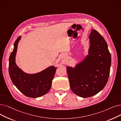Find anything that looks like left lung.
Here are the masks:
<instances>
[{"instance_id":"obj_1","label":"left lung","mask_w":121,"mask_h":121,"mask_svg":"<svg viewBox=\"0 0 121 121\" xmlns=\"http://www.w3.org/2000/svg\"><path fill=\"white\" fill-rule=\"evenodd\" d=\"M88 38L87 54L73 67L66 66L71 89L83 98L93 96L103 90L111 64V54L102 35L92 29Z\"/></svg>"}]
</instances>
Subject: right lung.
Returning <instances> with one entry per match:
<instances>
[{"label":"right lung","mask_w":121,"mask_h":121,"mask_svg":"<svg viewBox=\"0 0 121 121\" xmlns=\"http://www.w3.org/2000/svg\"><path fill=\"white\" fill-rule=\"evenodd\" d=\"M22 36L15 41L9 59V73L11 80L19 91L26 96L37 98L48 93L51 86L57 67L51 65L39 72L29 73L23 71L16 63L18 44Z\"/></svg>","instance_id":"1"}]
</instances>
